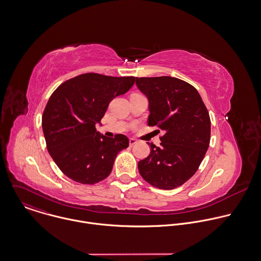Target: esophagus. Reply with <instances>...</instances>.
<instances>
[{
	"instance_id": "esophagus-1",
	"label": "esophagus",
	"mask_w": 261,
	"mask_h": 261,
	"mask_svg": "<svg viewBox=\"0 0 261 261\" xmlns=\"http://www.w3.org/2000/svg\"><path fill=\"white\" fill-rule=\"evenodd\" d=\"M135 143H137V140H136L135 138H130V139H129V144H130V146H133Z\"/></svg>"
}]
</instances>
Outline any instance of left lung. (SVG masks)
<instances>
[{"mask_svg":"<svg viewBox=\"0 0 261 261\" xmlns=\"http://www.w3.org/2000/svg\"><path fill=\"white\" fill-rule=\"evenodd\" d=\"M135 80L148 99V126L165 132L160 147L148 142L150 153L138 163L139 173L156 188H177L196 173L207 151L210 114L196 88L181 79L161 76Z\"/></svg>","mask_w":261,"mask_h":261,"instance_id":"left-lung-1","label":"left lung"}]
</instances>
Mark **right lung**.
I'll use <instances>...</instances> for the list:
<instances>
[{
	"label": "right lung",
	"mask_w": 261,
	"mask_h": 261,
	"mask_svg": "<svg viewBox=\"0 0 261 261\" xmlns=\"http://www.w3.org/2000/svg\"><path fill=\"white\" fill-rule=\"evenodd\" d=\"M134 82L133 76L86 73L53 92L41 126L49 155L68 178L92 185L111 174L117 154L129 146V139L123 134L107 137L95 125L100 124L111 100L126 93Z\"/></svg>",
	"instance_id": "right-lung-1"
}]
</instances>
